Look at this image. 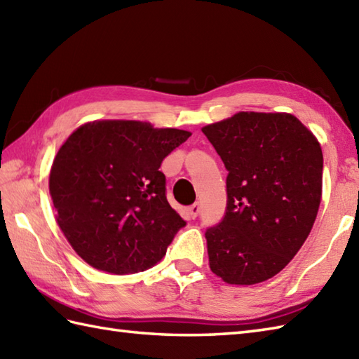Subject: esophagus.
<instances>
[{"label":"esophagus","mask_w":359,"mask_h":359,"mask_svg":"<svg viewBox=\"0 0 359 359\" xmlns=\"http://www.w3.org/2000/svg\"><path fill=\"white\" fill-rule=\"evenodd\" d=\"M188 211H189V215H191V217H193V219H196L197 216H199V212H201V205H199V202L193 203L191 207L188 208Z\"/></svg>","instance_id":"esophagus-1"}]
</instances>
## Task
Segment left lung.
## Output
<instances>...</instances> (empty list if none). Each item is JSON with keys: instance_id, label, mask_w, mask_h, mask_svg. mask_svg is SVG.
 Instances as JSON below:
<instances>
[{"instance_id": "obj_1", "label": "left lung", "mask_w": 359, "mask_h": 359, "mask_svg": "<svg viewBox=\"0 0 359 359\" xmlns=\"http://www.w3.org/2000/svg\"><path fill=\"white\" fill-rule=\"evenodd\" d=\"M226 168V210L205 231L211 271L251 285L278 274L321 203L323 151L292 114L238 112L202 128Z\"/></svg>"}]
</instances>
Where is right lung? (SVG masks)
Segmentation results:
<instances>
[{
    "instance_id": "1",
    "label": "right lung",
    "mask_w": 359,
    "mask_h": 359,
    "mask_svg": "<svg viewBox=\"0 0 359 359\" xmlns=\"http://www.w3.org/2000/svg\"><path fill=\"white\" fill-rule=\"evenodd\" d=\"M191 133L134 120L93 121L57 152L49 193L57 222L97 270L137 273L156 265L187 222L166 201L163 158Z\"/></svg>"
}]
</instances>
